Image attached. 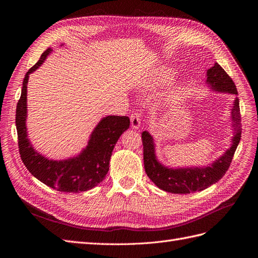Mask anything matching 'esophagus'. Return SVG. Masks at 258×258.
<instances>
[{"instance_id": "34e87169", "label": "esophagus", "mask_w": 258, "mask_h": 258, "mask_svg": "<svg viewBox=\"0 0 258 258\" xmlns=\"http://www.w3.org/2000/svg\"><path fill=\"white\" fill-rule=\"evenodd\" d=\"M142 118V112L140 111H135L131 114V126L134 127V129H139L140 124H141V119Z\"/></svg>"}]
</instances>
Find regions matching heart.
<instances>
[{
  "mask_svg": "<svg viewBox=\"0 0 258 258\" xmlns=\"http://www.w3.org/2000/svg\"><path fill=\"white\" fill-rule=\"evenodd\" d=\"M172 80H173L172 71H170V70H162V71L158 72L157 75H156L154 82L157 85H165Z\"/></svg>",
  "mask_w": 258,
  "mask_h": 258,
  "instance_id": "b5f03b06",
  "label": "heart"
}]
</instances>
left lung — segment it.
<instances>
[{"label": "left lung", "mask_w": 258, "mask_h": 258, "mask_svg": "<svg viewBox=\"0 0 258 258\" xmlns=\"http://www.w3.org/2000/svg\"><path fill=\"white\" fill-rule=\"evenodd\" d=\"M207 82L211 88L216 91L229 92L238 95L236 85L225 70L215 62L214 66L208 70ZM235 137L232 144L220 159L206 168H187V169H168L157 161L155 156V148L152 136L147 131L142 132L143 143V160L147 176L152 179L156 186L165 191L173 194H190L201 191L209 186L215 184L227 172L233 155L241 139V115L239 107V99L236 98L231 111Z\"/></svg>", "instance_id": "obj_1"}]
</instances>
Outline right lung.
<instances>
[{
    "instance_id": "right-lung-1",
    "label": "right lung",
    "mask_w": 258,
    "mask_h": 258,
    "mask_svg": "<svg viewBox=\"0 0 258 258\" xmlns=\"http://www.w3.org/2000/svg\"><path fill=\"white\" fill-rule=\"evenodd\" d=\"M50 49H46L36 63L25 75L21 96L16 107L18 147L23 165L38 181L62 192H80L93 188L102 182L116 142L129 128L127 116H107L93 130L87 147L81 155L68 160H49L36 153L27 138V84L29 74L40 67Z\"/></svg>"
}]
</instances>
